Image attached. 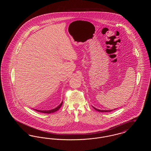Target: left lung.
I'll use <instances>...</instances> for the list:
<instances>
[{
    "mask_svg": "<svg viewBox=\"0 0 151 151\" xmlns=\"http://www.w3.org/2000/svg\"><path fill=\"white\" fill-rule=\"evenodd\" d=\"M93 108L96 110H97V111H100V112H110V111H112V110H101L97 109L94 108V107ZM114 110H115V109H114Z\"/></svg>",
    "mask_w": 151,
    "mask_h": 151,
    "instance_id": "left-lung-1",
    "label": "left lung"
}]
</instances>
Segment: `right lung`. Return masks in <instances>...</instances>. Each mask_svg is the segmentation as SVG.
Returning a JSON list of instances; mask_svg holds the SVG:
<instances>
[{"label": "right lung", "instance_id": "obj_1", "mask_svg": "<svg viewBox=\"0 0 151 151\" xmlns=\"http://www.w3.org/2000/svg\"><path fill=\"white\" fill-rule=\"evenodd\" d=\"M62 104H63V101L61 102V104L58 106L56 108H55V109H52V110H36V109H35L36 111H38V112H41V113H47V114H50V113H54V112H55V111H57L58 110L60 107H61V106L62 105Z\"/></svg>", "mask_w": 151, "mask_h": 151}]
</instances>
